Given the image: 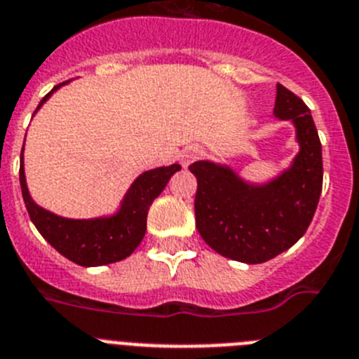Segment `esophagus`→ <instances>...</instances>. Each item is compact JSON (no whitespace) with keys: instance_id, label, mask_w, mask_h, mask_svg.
Masks as SVG:
<instances>
[{"instance_id":"34e87169","label":"esophagus","mask_w":359,"mask_h":359,"mask_svg":"<svg viewBox=\"0 0 359 359\" xmlns=\"http://www.w3.org/2000/svg\"><path fill=\"white\" fill-rule=\"evenodd\" d=\"M204 155V149L198 148V146H189V148H186L182 151V157H180V161H182V166L188 168L191 162L198 161V158Z\"/></svg>"}]
</instances>
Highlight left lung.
<instances>
[{
	"mask_svg": "<svg viewBox=\"0 0 359 359\" xmlns=\"http://www.w3.org/2000/svg\"><path fill=\"white\" fill-rule=\"evenodd\" d=\"M274 115L291 121L300 151L291 168L266 184L240 179L229 166L193 162L197 177L195 224L218 255L244 264H262L287 251L307 231L323 182L322 142L304 101L276 85Z\"/></svg>",
	"mask_w": 359,
	"mask_h": 359,
	"instance_id": "obj_1",
	"label": "left lung"
}]
</instances>
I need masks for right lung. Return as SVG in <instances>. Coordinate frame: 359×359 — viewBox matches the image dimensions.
<instances>
[{
    "instance_id": "right-lung-1",
    "label": "right lung",
    "mask_w": 359,
    "mask_h": 359,
    "mask_svg": "<svg viewBox=\"0 0 359 359\" xmlns=\"http://www.w3.org/2000/svg\"><path fill=\"white\" fill-rule=\"evenodd\" d=\"M67 83L68 81H65L61 85L54 86L52 92L46 93L41 102L37 104L36 111L55 90ZM179 170V164H171V166L144 171L142 175L133 180L117 213L111 217L85 218V220L59 217V215L43 210L41 205H37L32 201L27 188V180H25L23 149H21L20 184L30 220L37 227V231L41 233L43 238L55 251H59L77 266L95 267L124 260L135 251L146 233V217H148L149 205L161 195L162 189L166 188L171 175Z\"/></svg>"
}]
</instances>
